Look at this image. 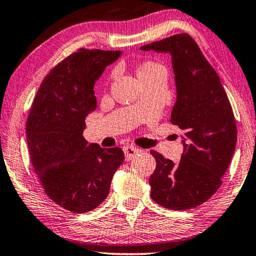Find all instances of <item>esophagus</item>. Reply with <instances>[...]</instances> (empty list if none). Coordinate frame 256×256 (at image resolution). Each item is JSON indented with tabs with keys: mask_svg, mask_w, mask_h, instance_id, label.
Returning a JSON list of instances; mask_svg holds the SVG:
<instances>
[{
	"mask_svg": "<svg viewBox=\"0 0 256 256\" xmlns=\"http://www.w3.org/2000/svg\"><path fill=\"white\" fill-rule=\"evenodd\" d=\"M124 152L126 155V160H130L134 158L136 155H138L140 149L136 148V146H124Z\"/></svg>",
	"mask_w": 256,
	"mask_h": 256,
	"instance_id": "esophagus-1",
	"label": "esophagus"
}]
</instances>
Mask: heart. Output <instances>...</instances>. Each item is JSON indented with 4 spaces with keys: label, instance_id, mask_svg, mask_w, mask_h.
Wrapping results in <instances>:
<instances>
[{
    "label": "heart",
    "instance_id": "1",
    "mask_svg": "<svg viewBox=\"0 0 256 256\" xmlns=\"http://www.w3.org/2000/svg\"><path fill=\"white\" fill-rule=\"evenodd\" d=\"M158 71H166V70L158 62L148 60L140 65V68H138V76L140 80H144L152 76L154 74H156Z\"/></svg>",
    "mask_w": 256,
    "mask_h": 256
}]
</instances>
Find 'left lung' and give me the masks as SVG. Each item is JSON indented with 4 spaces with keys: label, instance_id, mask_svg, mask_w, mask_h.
<instances>
[{
    "label": "left lung",
    "instance_id": "obj_1",
    "mask_svg": "<svg viewBox=\"0 0 256 256\" xmlns=\"http://www.w3.org/2000/svg\"><path fill=\"white\" fill-rule=\"evenodd\" d=\"M170 54L177 98L171 122L184 132L180 163L152 150L156 169L152 198L170 210H188L208 200L222 185L236 144V124L214 68L190 34H178L141 46Z\"/></svg>",
    "mask_w": 256,
    "mask_h": 256
}]
</instances>
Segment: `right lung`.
Wrapping results in <instances>:
<instances>
[{
	"instance_id": "obj_1",
	"label": "right lung",
	"mask_w": 256,
	"mask_h": 256,
	"mask_svg": "<svg viewBox=\"0 0 256 256\" xmlns=\"http://www.w3.org/2000/svg\"><path fill=\"white\" fill-rule=\"evenodd\" d=\"M121 51L79 48L42 82L26 120V142L45 194L74 213L92 211L107 198L120 148L104 149L82 136L85 118L96 108L94 84Z\"/></svg>"
}]
</instances>
